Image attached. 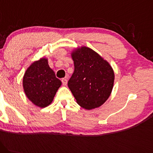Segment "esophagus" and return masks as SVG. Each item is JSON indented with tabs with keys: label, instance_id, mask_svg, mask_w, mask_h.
<instances>
[{
	"label": "esophagus",
	"instance_id": "esophagus-1",
	"mask_svg": "<svg viewBox=\"0 0 153 153\" xmlns=\"http://www.w3.org/2000/svg\"><path fill=\"white\" fill-rule=\"evenodd\" d=\"M61 82H62L63 85L66 86V85H67V82H68V81H67V79H65V78L62 79H61Z\"/></svg>",
	"mask_w": 153,
	"mask_h": 153
}]
</instances>
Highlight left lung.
Segmentation results:
<instances>
[{
	"mask_svg": "<svg viewBox=\"0 0 153 153\" xmlns=\"http://www.w3.org/2000/svg\"><path fill=\"white\" fill-rule=\"evenodd\" d=\"M74 71L68 86L83 108H98L107 100L112 92L114 72L107 61L90 48H76L71 53Z\"/></svg>",
	"mask_w": 153,
	"mask_h": 153,
	"instance_id": "8db88e82",
	"label": "left lung"
}]
</instances>
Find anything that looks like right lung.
<instances>
[{"label":"right lung","mask_w":153,"mask_h":153,"mask_svg":"<svg viewBox=\"0 0 153 153\" xmlns=\"http://www.w3.org/2000/svg\"><path fill=\"white\" fill-rule=\"evenodd\" d=\"M61 85V80L56 78L45 58L32 63L23 77L26 95L32 103L39 108L47 107L52 102Z\"/></svg>","instance_id":"1"}]
</instances>
